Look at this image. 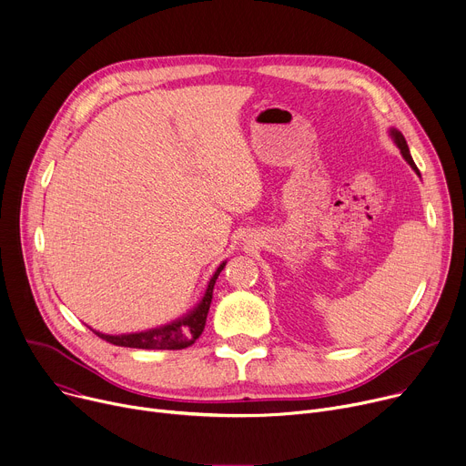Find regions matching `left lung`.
Segmentation results:
<instances>
[{
  "label": "left lung",
  "mask_w": 466,
  "mask_h": 466,
  "mask_svg": "<svg viewBox=\"0 0 466 466\" xmlns=\"http://www.w3.org/2000/svg\"><path fill=\"white\" fill-rule=\"evenodd\" d=\"M390 137L393 139V143H396V146L400 147V151H401V155H403V158L407 160V164L420 175V171H418V167H416V164H414V160H412V157H410V151H409V146H407V141H405V136L398 130V128H390Z\"/></svg>",
  "instance_id": "8db88e82"
}]
</instances>
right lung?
Returning a JSON list of instances; mask_svg holds the SVG:
<instances>
[{"mask_svg":"<svg viewBox=\"0 0 466 466\" xmlns=\"http://www.w3.org/2000/svg\"><path fill=\"white\" fill-rule=\"evenodd\" d=\"M228 261L220 263V267L217 268V272L212 274V278L208 279V285L205 289V295L201 297V300L183 317H178L167 325L157 327V329H149V330H141V332H130V334H119V336H112V334H102L98 330H93L98 338L110 341L114 345L119 347H132V349H157V350H178V349H187L190 347L203 332L205 323H207V313L210 308V300H212V289L214 283H217L220 272L224 270Z\"/></svg>","mask_w":466,"mask_h":466,"instance_id":"1","label":"right lung"}]
</instances>
